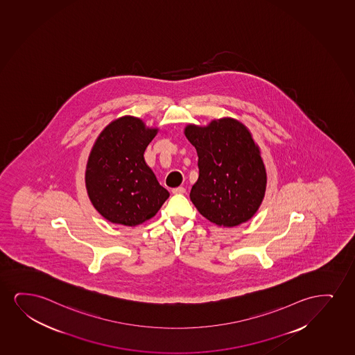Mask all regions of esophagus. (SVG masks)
Returning a JSON list of instances; mask_svg holds the SVG:
<instances>
[{
    "label": "esophagus",
    "instance_id": "obj_1",
    "mask_svg": "<svg viewBox=\"0 0 355 355\" xmlns=\"http://www.w3.org/2000/svg\"><path fill=\"white\" fill-rule=\"evenodd\" d=\"M172 193H175V195H182V193H185V189L183 187H178V188L172 189Z\"/></svg>",
    "mask_w": 355,
    "mask_h": 355
}]
</instances>
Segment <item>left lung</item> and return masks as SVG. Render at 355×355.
I'll return each mask as SVG.
<instances>
[{
    "label": "left lung",
    "instance_id": "1",
    "mask_svg": "<svg viewBox=\"0 0 355 355\" xmlns=\"http://www.w3.org/2000/svg\"><path fill=\"white\" fill-rule=\"evenodd\" d=\"M184 132L198 152V180L190 198L198 212L226 227L249 220L263 201L266 171L247 128L224 118L206 128L188 125Z\"/></svg>",
    "mask_w": 355,
    "mask_h": 355
}]
</instances>
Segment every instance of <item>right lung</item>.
Instances as JSON below:
<instances>
[{
    "mask_svg": "<svg viewBox=\"0 0 355 355\" xmlns=\"http://www.w3.org/2000/svg\"><path fill=\"white\" fill-rule=\"evenodd\" d=\"M134 116H123L98 136L89 157L85 183L89 198L107 220L136 226L157 214L170 196L144 162L157 135Z\"/></svg>",
    "mask_w": 355,
    "mask_h": 355,
    "instance_id": "1",
    "label": "right lung"
}]
</instances>
